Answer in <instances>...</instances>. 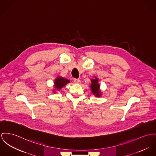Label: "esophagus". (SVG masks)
Returning <instances> with one entry per match:
<instances>
[{"label":"esophagus","mask_w":156,"mask_h":156,"mask_svg":"<svg viewBox=\"0 0 156 156\" xmlns=\"http://www.w3.org/2000/svg\"><path fill=\"white\" fill-rule=\"evenodd\" d=\"M73 81H74L75 83H76V84H80V83H81L80 80L77 79V78H74V79H73Z\"/></svg>","instance_id":"obj_1"}]
</instances>
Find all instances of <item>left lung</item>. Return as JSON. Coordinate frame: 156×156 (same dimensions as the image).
<instances>
[{"label": "left lung", "instance_id": "1", "mask_svg": "<svg viewBox=\"0 0 156 156\" xmlns=\"http://www.w3.org/2000/svg\"><path fill=\"white\" fill-rule=\"evenodd\" d=\"M91 90L92 93L96 97H100L101 95V91L100 90V85L98 83V78L95 77L94 79H91Z\"/></svg>", "mask_w": 156, "mask_h": 156}]
</instances>
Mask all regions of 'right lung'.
Returning a JSON list of instances; mask_svg holds the SVG:
<instances>
[{"label": "right lung", "instance_id": "right-lung-1", "mask_svg": "<svg viewBox=\"0 0 156 156\" xmlns=\"http://www.w3.org/2000/svg\"><path fill=\"white\" fill-rule=\"evenodd\" d=\"M70 81L68 79L64 78L61 76H58L56 78L55 80L54 84H55V88L56 90H60L63 87H65L68 83H69ZM53 93H56V91H53Z\"/></svg>", "mask_w": 156, "mask_h": 156}]
</instances>
